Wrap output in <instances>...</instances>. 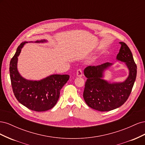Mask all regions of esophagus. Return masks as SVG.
<instances>
[{"label": "esophagus", "instance_id": "34e87169", "mask_svg": "<svg viewBox=\"0 0 145 145\" xmlns=\"http://www.w3.org/2000/svg\"><path fill=\"white\" fill-rule=\"evenodd\" d=\"M77 76L78 77H82L83 76V72H82V70L81 69H79L77 70Z\"/></svg>", "mask_w": 145, "mask_h": 145}]
</instances>
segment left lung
Wrapping results in <instances>:
<instances>
[{"label":"left lung","mask_w":145,"mask_h":145,"mask_svg":"<svg viewBox=\"0 0 145 145\" xmlns=\"http://www.w3.org/2000/svg\"><path fill=\"white\" fill-rule=\"evenodd\" d=\"M121 45L117 59L125 62L129 74L128 78L122 83H109L102 79L103 73L110 63L97 66H88L84 69L87 78L83 91L84 99L88 106L99 111H109L121 106L128 100L132 91L137 76L136 65L129 47L124 42Z\"/></svg>","instance_id":"obj_1"}]
</instances>
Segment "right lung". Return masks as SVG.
Segmentation results:
<instances>
[{"label":"right lung","instance_id":"right-lung-1","mask_svg":"<svg viewBox=\"0 0 145 145\" xmlns=\"http://www.w3.org/2000/svg\"><path fill=\"white\" fill-rule=\"evenodd\" d=\"M26 43L27 42L20 43L10 61V75L13 93L17 100L31 110L37 112L48 111L56 105L60 90L69 80V76L54 74L39 81L25 79L17 71V57Z\"/></svg>","mask_w":145,"mask_h":145}]
</instances>
